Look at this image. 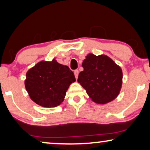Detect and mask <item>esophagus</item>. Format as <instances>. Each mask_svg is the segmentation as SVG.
Masks as SVG:
<instances>
[{"instance_id":"34e87169","label":"esophagus","mask_w":150,"mask_h":150,"mask_svg":"<svg viewBox=\"0 0 150 150\" xmlns=\"http://www.w3.org/2000/svg\"><path fill=\"white\" fill-rule=\"evenodd\" d=\"M74 76H75V78H76V79L77 80V79H78V76H79V70H75L74 71Z\"/></svg>"}]
</instances>
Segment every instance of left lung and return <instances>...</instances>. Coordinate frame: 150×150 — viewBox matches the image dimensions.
<instances>
[{
	"mask_svg": "<svg viewBox=\"0 0 150 150\" xmlns=\"http://www.w3.org/2000/svg\"><path fill=\"white\" fill-rule=\"evenodd\" d=\"M78 82L96 104H105L117 97L122 89V68L105 54L89 53L82 63Z\"/></svg>",
	"mask_w": 150,
	"mask_h": 150,
	"instance_id": "8db88e82",
	"label": "left lung"
}]
</instances>
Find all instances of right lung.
Returning <instances> with one entry per match:
<instances>
[{"mask_svg":"<svg viewBox=\"0 0 150 150\" xmlns=\"http://www.w3.org/2000/svg\"><path fill=\"white\" fill-rule=\"evenodd\" d=\"M75 81L73 71L53 59L40 61L28 69L24 85L33 101L51 108L62 103L69 85Z\"/></svg>","mask_w":150,"mask_h":150,"instance_id":"1","label":"right lung"}]
</instances>
